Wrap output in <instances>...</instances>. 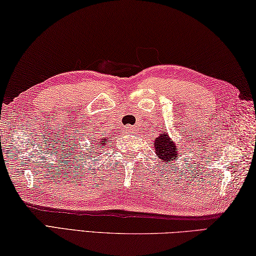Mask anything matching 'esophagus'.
I'll return each instance as SVG.
<instances>
[{
	"label": "esophagus",
	"mask_w": 256,
	"mask_h": 256,
	"mask_svg": "<svg viewBox=\"0 0 256 256\" xmlns=\"http://www.w3.org/2000/svg\"><path fill=\"white\" fill-rule=\"evenodd\" d=\"M138 128L136 126H132V125H126V126L124 128V131L125 133H131V132H136L138 131Z\"/></svg>",
	"instance_id": "34e87169"
}]
</instances>
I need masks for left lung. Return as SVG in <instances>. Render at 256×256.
Masks as SVG:
<instances>
[{
    "label": "left lung",
    "instance_id": "1",
    "mask_svg": "<svg viewBox=\"0 0 256 256\" xmlns=\"http://www.w3.org/2000/svg\"><path fill=\"white\" fill-rule=\"evenodd\" d=\"M154 148H156V154L162 162H174L176 160V156L181 154L178 152V146H176V143L171 140V138L168 136V133L166 132V130L161 131L159 136L156 138L154 140Z\"/></svg>",
    "mask_w": 256,
    "mask_h": 256
}]
</instances>
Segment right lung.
Here are the masks:
<instances>
[{"mask_svg": "<svg viewBox=\"0 0 256 256\" xmlns=\"http://www.w3.org/2000/svg\"><path fill=\"white\" fill-rule=\"evenodd\" d=\"M106 141H108V138H98V140L94 138V140H92V146H90L92 151H94V153L96 154L97 151L102 150V148L105 146Z\"/></svg>", "mask_w": 256, "mask_h": 256, "instance_id": "right-lung-1", "label": "right lung"}]
</instances>
